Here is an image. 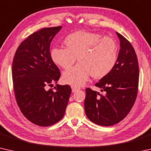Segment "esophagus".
<instances>
[{
	"label": "esophagus",
	"instance_id": "1",
	"mask_svg": "<svg viewBox=\"0 0 151 151\" xmlns=\"http://www.w3.org/2000/svg\"><path fill=\"white\" fill-rule=\"evenodd\" d=\"M78 90H79V88L75 87V86H72V91H73V93H75V92L77 91Z\"/></svg>",
	"mask_w": 151,
	"mask_h": 151
}]
</instances>
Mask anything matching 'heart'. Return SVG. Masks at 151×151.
Instances as JSON below:
<instances>
[{
    "instance_id": "b5f03b06",
    "label": "heart",
    "mask_w": 151,
    "mask_h": 151,
    "mask_svg": "<svg viewBox=\"0 0 151 151\" xmlns=\"http://www.w3.org/2000/svg\"><path fill=\"white\" fill-rule=\"evenodd\" d=\"M65 48L50 50L51 60L65 70L73 66L77 58V66L63 74L64 83L74 86L83 85L91 75L100 79L111 72L118 58L116 40L96 32L78 30L70 33L63 40Z\"/></svg>"
}]
</instances>
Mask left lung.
Returning <instances> with one entry per match:
<instances>
[{"label": "left lung", "instance_id": "obj_1", "mask_svg": "<svg viewBox=\"0 0 151 151\" xmlns=\"http://www.w3.org/2000/svg\"><path fill=\"white\" fill-rule=\"evenodd\" d=\"M120 48L115 66L109 75L95 84L104 94L86 88L85 111L94 123L112 126L123 120L136 101L139 87V68L133 47L116 32Z\"/></svg>", "mask_w": 151, "mask_h": 151}]
</instances>
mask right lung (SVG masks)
Returning <instances> with one entry per match:
<instances>
[{
	"instance_id": "1",
	"label": "right lung",
	"mask_w": 151,
	"mask_h": 151,
	"mask_svg": "<svg viewBox=\"0 0 151 151\" xmlns=\"http://www.w3.org/2000/svg\"><path fill=\"white\" fill-rule=\"evenodd\" d=\"M62 27L43 28L20 43L12 65L15 99L20 111L32 123L48 127L63 119L71 93L69 85H56L59 68L51 60L50 42Z\"/></svg>"
}]
</instances>
